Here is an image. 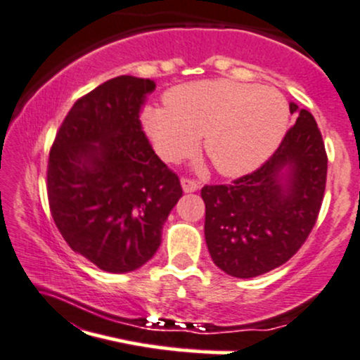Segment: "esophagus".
<instances>
[{
  "label": "esophagus",
  "instance_id": "34e87169",
  "mask_svg": "<svg viewBox=\"0 0 360 360\" xmlns=\"http://www.w3.org/2000/svg\"><path fill=\"white\" fill-rule=\"evenodd\" d=\"M181 188L184 192H195L199 188V184L192 179H181Z\"/></svg>",
  "mask_w": 360,
  "mask_h": 360
}]
</instances>
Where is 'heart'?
Returning a JSON list of instances; mask_svg holds the SVG:
<instances>
[{"mask_svg": "<svg viewBox=\"0 0 360 360\" xmlns=\"http://www.w3.org/2000/svg\"><path fill=\"white\" fill-rule=\"evenodd\" d=\"M166 107L147 105L143 126L166 161L202 149L220 175L240 176L263 165L288 129L290 107L274 88L231 79L180 84L165 95Z\"/></svg>", "mask_w": 360, "mask_h": 360, "instance_id": "obj_1", "label": "heart"}]
</instances>
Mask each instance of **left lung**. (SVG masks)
<instances>
[{
  "instance_id": "left-lung-1",
  "label": "left lung",
  "mask_w": 360,
  "mask_h": 360,
  "mask_svg": "<svg viewBox=\"0 0 360 360\" xmlns=\"http://www.w3.org/2000/svg\"><path fill=\"white\" fill-rule=\"evenodd\" d=\"M296 123L272 158L229 185H205V237L218 269L239 279L286 263L314 229L324 198L328 155L316 120L295 102Z\"/></svg>"
}]
</instances>
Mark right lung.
<instances>
[{"instance_id": "obj_1", "label": "right lung", "mask_w": 360, "mask_h": 360, "mask_svg": "<svg viewBox=\"0 0 360 360\" xmlns=\"http://www.w3.org/2000/svg\"><path fill=\"white\" fill-rule=\"evenodd\" d=\"M150 79L117 76L77 100L50 150L48 201L72 251L98 269H140L161 244L181 198L180 180L155 155L140 124Z\"/></svg>"}]
</instances>
